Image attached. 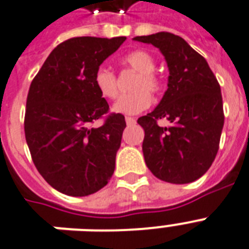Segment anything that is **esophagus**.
Returning <instances> with one entry per match:
<instances>
[{
  "mask_svg": "<svg viewBox=\"0 0 249 249\" xmlns=\"http://www.w3.org/2000/svg\"><path fill=\"white\" fill-rule=\"evenodd\" d=\"M126 123L127 124H134V123H136V119L132 118V117H126Z\"/></svg>",
  "mask_w": 249,
  "mask_h": 249,
  "instance_id": "34e87169",
  "label": "esophagus"
}]
</instances>
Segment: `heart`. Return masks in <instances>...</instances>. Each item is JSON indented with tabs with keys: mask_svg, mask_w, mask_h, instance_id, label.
<instances>
[{
	"mask_svg": "<svg viewBox=\"0 0 249 249\" xmlns=\"http://www.w3.org/2000/svg\"><path fill=\"white\" fill-rule=\"evenodd\" d=\"M122 65L136 71V78L131 85L134 92L123 95L115 101L113 110L119 114H139L152 105L150 93H158L162 90V79L154 71V57L144 50H135L122 57ZM93 85L101 97L115 99L118 95V81L110 69L107 67L97 68L93 75Z\"/></svg>",
	"mask_w": 249,
	"mask_h": 249,
	"instance_id": "obj_1",
	"label": "heart"
}]
</instances>
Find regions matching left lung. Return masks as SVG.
Here are the masks:
<instances>
[{
	"label": "left lung",
	"mask_w": 249,
	"mask_h": 249,
	"mask_svg": "<svg viewBox=\"0 0 249 249\" xmlns=\"http://www.w3.org/2000/svg\"><path fill=\"white\" fill-rule=\"evenodd\" d=\"M163 53L170 71L167 91L152 113L137 119L145 131V163L159 180L188 184L206 174L217 154L224 127L221 89L200 53L178 36H139ZM166 118L171 127L158 126Z\"/></svg>",
	"instance_id": "8db88e82"
}]
</instances>
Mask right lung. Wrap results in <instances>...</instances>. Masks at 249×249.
<instances>
[{
    "instance_id": "add662e5",
    "label": "right lung",
    "mask_w": 249,
    "mask_h": 249,
    "mask_svg": "<svg viewBox=\"0 0 249 249\" xmlns=\"http://www.w3.org/2000/svg\"><path fill=\"white\" fill-rule=\"evenodd\" d=\"M126 37H75L57 45L29 87L25 140L36 168L57 192L86 196L108 184L115 168L126 121L109 112L93 85L103 61Z\"/></svg>"
}]
</instances>
